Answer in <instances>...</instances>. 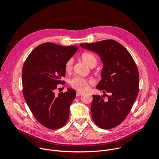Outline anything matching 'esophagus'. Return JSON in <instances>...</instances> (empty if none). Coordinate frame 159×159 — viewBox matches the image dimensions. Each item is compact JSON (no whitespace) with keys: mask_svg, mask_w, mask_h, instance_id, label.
<instances>
[{"mask_svg":"<svg viewBox=\"0 0 159 159\" xmlns=\"http://www.w3.org/2000/svg\"><path fill=\"white\" fill-rule=\"evenodd\" d=\"M82 94H83V93L80 92V91H77V92H76V96L79 97V96H80V95H81Z\"/></svg>","mask_w":159,"mask_h":159,"instance_id":"esophagus-1","label":"esophagus"}]
</instances>
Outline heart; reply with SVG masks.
Instances as JSON below:
<instances>
[{
    "label": "heart",
    "mask_w": 159,
    "mask_h": 159,
    "mask_svg": "<svg viewBox=\"0 0 159 159\" xmlns=\"http://www.w3.org/2000/svg\"><path fill=\"white\" fill-rule=\"evenodd\" d=\"M81 59L85 64L90 68H94L97 64V59L96 57L91 53H84L81 55ZM73 68V60L72 59H69L65 64V71L68 73L71 72ZM93 81L90 80H87L84 78H81L75 77L72 78L70 84L75 89L80 91H84L87 89L88 85L92 84Z\"/></svg>",
    "instance_id": "obj_1"
}]
</instances>
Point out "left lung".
<instances>
[{"label":"left lung","mask_w":159,"mask_h":159,"mask_svg":"<svg viewBox=\"0 0 159 159\" xmlns=\"http://www.w3.org/2000/svg\"><path fill=\"white\" fill-rule=\"evenodd\" d=\"M80 46L100 57L103 68L97 89L110 93L107 100L93 95L92 118L101 129L116 127L128 116L138 96L139 80L136 63L126 49L115 40L80 43Z\"/></svg>","instance_id":"1"}]
</instances>
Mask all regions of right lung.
I'll use <instances>...</instances> for the list:
<instances>
[{
	"label": "right lung",
	"mask_w": 159,
	"mask_h": 159,
	"mask_svg": "<svg viewBox=\"0 0 159 159\" xmlns=\"http://www.w3.org/2000/svg\"><path fill=\"white\" fill-rule=\"evenodd\" d=\"M75 46H62L47 42L33 50L23 66L24 98L36 119L49 129L64 126L75 91L67 89L57 96L55 90L65 77V64L77 52Z\"/></svg>",
	"instance_id": "right-lung-1"
}]
</instances>
